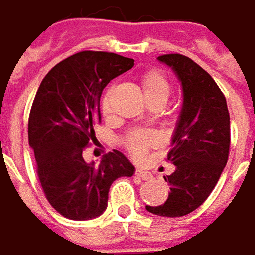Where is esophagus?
Masks as SVG:
<instances>
[{
    "mask_svg": "<svg viewBox=\"0 0 255 255\" xmlns=\"http://www.w3.org/2000/svg\"><path fill=\"white\" fill-rule=\"evenodd\" d=\"M135 175L138 178L144 179V181H150L151 178H153V175L150 172H147V171H144V169H135Z\"/></svg>",
    "mask_w": 255,
    "mask_h": 255,
    "instance_id": "1",
    "label": "esophagus"
}]
</instances>
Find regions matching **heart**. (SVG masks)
<instances>
[{
    "mask_svg": "<svg viewBox=\"0 0 255 255\" xmlns=\"http://www.w3.org/2000/svg\"><path fill=\"white\" fill-rule=\"evenodd\" d=\"M141 87L146 96V101L149 105H157V106H163L166 104L169 95H171V86L166 80V77L157 71V70H151L147 71L143 79H141ZM104 109H109V92L105 95L104 98ZM156 143V137L154 134H151L149 131H143V132H134L131 134L126 141L128 151L134 156V157H141L147 149Z\"/></svg>",
    "mask_w": 255,
    "mask_h": 255,
    "instance_id": "heart-1",
    "label": "heart"
}]
</instances>
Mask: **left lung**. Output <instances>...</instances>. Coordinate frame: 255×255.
Segmentation results:
<instances>
[{
  "mask_svg": "<svg viewBox=\"0 0 255 255\" xmlns=\"http://www.w3.org/2000/svg\"><path fill=\"white\" fill-rule=\"evenodd\" d=\"M157 59L172 67L181 80L184 104L168 153V162L176 166L165 176L171 193L163 204L146 209L157 216L179 218L198 209L219 181L231 146L229 111L216 81L193 59L181 54Z\"/></svg>",
  "mask_w": 255,
  "mask_h": 255,
  "instance_id": "8db88e82",
  "label": "left lung"
}]
</instances>
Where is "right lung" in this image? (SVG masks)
Returning a JSON list of instances; mask_svg holds the SVG:
<instances>
[{"mask_svg": "<svg viewBox=\"0 0 255 255\" xmlns=\"http://www.w3.org/2000/svg\"><path fill=\"white\" fill-rule=\"evenodd\" d=\"M132 65L134 59L118 54L81 51L58 62L36 92L29 146L35 151L43 194L67 219L101 216L112 182L134 174V166L118 150L105 154L99 166L83 159V151L95 140L93 127L101 123L102 90Z\"/></svg>", "mask_w": 255, "mask_h": 255, "instance_id": "right-lung-1", "label": "right lung"}]
</instances>
